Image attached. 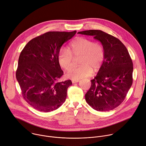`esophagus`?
I'll use <instances>...</instances> for the list:
<instances>
[{"label": "esophagus", "mask_w": 146, "mask_h": 146, "mask_svg": "<svg viewBox=\"0 0 146 146\" xmlns=\"http://www.w3.org/2000/svg\"><path fill=\"white\" fill-rule=\"evenodd\" d=\"M79 81H80L79 80H72V83H77V82H79Z\"/></svg>", "instance_id": "1"}]
</instances>
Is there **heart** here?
<instances>
[{
	"instance_id": "heart-1",
	"label": "heart",
	"mask_w": 146,
	"mask_h": 146,
	"mask_svg": "<svg viewBox=\"0 0 146 146\" xmlns=\"http://www.w3.org/2000/svg\"><path fill=\"white\" fill-rule=\"evenodd\" d=\"M72 55L75 57L81 56L79 60L81 65L71 69L73 65ZM105 58L104 48L100 43L93 42L87 38L78 37L70 43L68 49L61 48L58 56V61L64 69H71L68 73L70 78L80 80L91 76L93 69H99Z\"/></svg>"
}]
</instances>
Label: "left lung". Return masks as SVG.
I'll return each mask as SVG.
<instances>
[{
	"label": "left lung",
	"instance_id": "left-lung-1",
	"mask_svg": "<svg viewBox=\"0 0 146 146\" xmlns=\"http://www.w3.org/2000/svg\"><path fill=\"white\" fill-rule=\"evenodd\" d=\"M78 34L93 36L104 46L106 58L91 86L85 94L87 103L98 111H109L119 106L132 84L133 64L124 44L102 30H90Z\"/></svg>",
	"mask_w": 146,
	"mask_h": 146
}]
</instances>
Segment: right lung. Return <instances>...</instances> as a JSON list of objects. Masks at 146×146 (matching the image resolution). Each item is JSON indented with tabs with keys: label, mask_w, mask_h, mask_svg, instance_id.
<instances>
[{
	"label": "right lung",
	"mask_w": 146,
	"mask_h": 146,
	"mask_svg": "<svg viewBox=\"0 0 146 146\" xmlns=\"http://www.w3.org/2000/svg\"><path fill=\"white\" fill-rule=\"evenodd\" d=\"M76 32H47L30 40L21 52L16 78L24 99L34 109L48 112L65 102L72 82L57 81L64 74L58 56L62 44Z\"/></svg>",
	"instance_id": "obj_1"
}]
</instances>
